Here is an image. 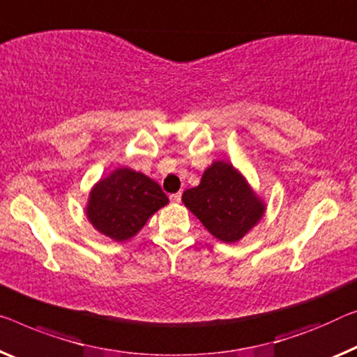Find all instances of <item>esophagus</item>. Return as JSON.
Instances as JSON below:
<instances>
[{
    "label": "esophagus",
    "mask_w": 357,
    "mask_h": 357,
    "mask_svg": "<svg viewBox=\"0 0 357 357\" xmlns=\"http://www.w3.org/2000/svg\"><path fill=\"white\" fill-rule=\"evenodd\" d=\"M169 199H171V202H175V204H177V202L182 201V193H174L169 196Z\"/></svg>",
    "instance_id": "obj_1"
}]
</instances>
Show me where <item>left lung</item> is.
<instances>
[{
  "label": "left lung",
  "instance_id": "left-lung-1",
  "mask_svg": "<svg viewBox=\"0 0 357 357\" xmlns=\"http://www.w3.org/2000/svg\"><path fill=\"white\" fill-rule=\"evenodd\" d=\"M182 201L207 231L223 243H236L259 223L265 212L245 178L229 162L215 161L201 183L186 190Z\"/></svg>",
  "mask_w": 357,
  "mask_h": 357
}]
</instances>
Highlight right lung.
Returning <instances> with one entry per match:
<instances>
[{"instance_id":"add662e5","label":"right lung","mask_w":357,"mask_h":357,"mask_svg":"<svg viewBox=\"0 0 357 357\" xmlns=\"http://www.w3.org/2000/svg\"><path fill=\"white\" fill-rule=\"evenodd\" d=\"M167 202L169 197L156 182L132 169L119 167L92 188L86 213L97 231L126 241Z\"/></svg>"}]
</instances>
